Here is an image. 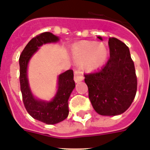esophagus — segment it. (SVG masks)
I'll list each match as a JSON object with an SVG mask.
<instances>
[{"label":"esophagus","mask_w":150,"mask_h":150,"mask_svg":"<svg viewBox=\"0 0 150 150\" xmlns=\"http://www.w3.org/2000/svg\"><path fill=\"white\" fill-rule=\"evenodd\" d=\"M84 79L83 76V72L80 70H75L74 71V80L75 82H79V81H82Z\"/></svg>","instance_id":"obj_1"}]
</instances>
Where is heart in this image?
<instances>
[{"label":"heart","mask_w":150,"mask_h":150,"mask_svg":"<svg viewBox=\"0 0 150 150\" xmlns=\"http://www.w3.org/2000/svg\"><path fill=\"white\" fill-rule=\"evenodd\" d=\"M108 50L103 43L96 42H83L73 49V58L79 63L85 62V67L92 71L100 67L106 62Z\"/></svg>","instance_id":"heart-1"}]
</instances>
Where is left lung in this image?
Instances as JSON below:
<instances>
[{
	"instance_id": "1",
	"label": "left lung",
	"mask_w": 150,
	"mask_h": 150,
	"mask_svg": "<svg viewBox=\"0 0 150 150\" xmlns=\"http://www.w3.org/2000/svg\"><path fill=\"white\" fill-rule=\"evenodd\" d=\"M98 39L102 40L100 36ZM110 59L98 71L85 74L88 97L98 114L115 116L123 114L136 96L137 79L129 48L114 37L109 38Z\"/></svg>"
}]
</instances>
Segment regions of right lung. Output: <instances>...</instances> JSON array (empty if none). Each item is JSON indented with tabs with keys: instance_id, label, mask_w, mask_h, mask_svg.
I'll return each instance as SVG.
<instances>
[{
	"instance_id": "1",
	"label": "right lung",
	"mask_w": 150,
	"mask_h": 150,
	"mask_svg": "<svg viewBox=\"0 0 150 150\" xmlns=\"http://www.w3.org/2000/svg\"><path fill=\"white\" fill-rule=\"evenodd\" d=\"M59 37L52 33L45 32L33 38L25 46L20 59V83L23 104L32 117L46 124H56L69 115V98L75 88L74 75L71 69L62 73L58 80V90L51 101L37 100L33 97L29 86L27 65L30 58L43 44L55 42Z\"/></svg>"
}]
</instances>
